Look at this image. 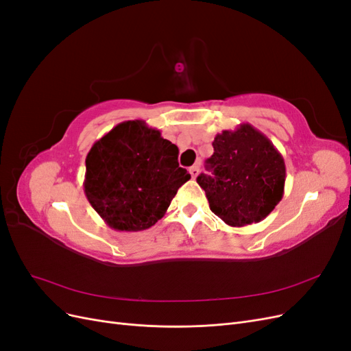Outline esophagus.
<instances>
[{
	"instance_id": "34e87169",
	"label": "esophagus",
	"mask_w": 351,
	"mask_h": 351,
	"mask_svg": "<svg viewBox=\"0 0 351 351\" xmlns=\"http://www.w3.org/2000/svg\"><path fill=\"white\" fill-rule=\"evenodd\" d=\"M199 168H200V164H196V165H193V167H190V174H192V177L193 178H196L197 177V174H199Z\"/></svg>"
}]
</instances>
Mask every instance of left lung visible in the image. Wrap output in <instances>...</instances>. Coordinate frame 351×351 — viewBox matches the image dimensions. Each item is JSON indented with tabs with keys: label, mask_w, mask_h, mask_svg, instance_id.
<instances>
[{
	"label": "left lung",
	"mask_w": 351,
	"mask_h": 351,
	"mask_svg": "<svg viewBox=\"0 0 351 351\" xmlns=\"http://www.w3.org/2000/svg\"><path fill=\"white\" fill-rule=\"evenodd\" d=\"M212 146V173L197 177L210 210L230 227L267 218L284 195L285 164L277 147L247 123L217 134Z\"/></svg>",
	"instance_id": "left-lung-1"
}]
</instances>
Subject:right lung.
I'll use <instances>...</instances> for the list:
<instances>
[{
  "mask_svg": "<svg viewBox=\"0 0 351 351\" xmlns=\"http://www.w3.org/2000/svg\"><path fill=\"white\" fill-rule=\"evenodd\" d=\"M178 147L143 120L117 124L86 156L84 195L108 227L142 231L155 226L190 174Z\"/></svg>",
  "mask_w": 351,
  "mask_h": 351,
  "instance_id": "1",
  "label": "right lung"
}]
</instances>
